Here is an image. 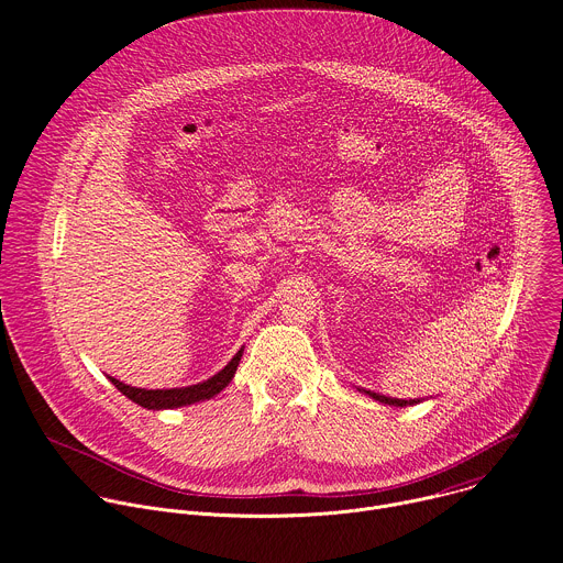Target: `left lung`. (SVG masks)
<instances>
[{
  "instance_id": "left-lung-1",
  "label": "left lung",
  "mask_w": 563,
  "mask_h": 563,
  "mask_svg": "<svg viewBox=\"0 0 563 563\" xmlns=\"http://www.w3.org/2000/svg\"><path fill=\"white\" fill-rule=\"evenodd\" d=\"M358 391H365V394H369L374 400H378V404H387V406H394V408H406V406H415V404H419V398L417 400H404V398H391V396H383V394H376V391H367V389H358Z\"/></svg>"
}]
</instances>
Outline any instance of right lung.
I'll list each match as a JSON object with an SVG mask.
<instances>
[{"mask_svg":"<svg viewBox=\"0 0 563 563\" xmlns=\"http://www.w3.org/2000/svg\"><path fill=\"white\" fill-rule=\"evenodd\" d=\"M240 356H243V347L238 350V354L211 378L198 383V385H187V387H172V389H144V387H131L124 385L122 380L109 376V380L126 396L131 398L133 404L146 408V410H174V408H185L191 404H198V400H207L213 398L216 394H220L233 378Z\"/></svg>","mask_w":563,"mask_h":563,"instance_id":"right-lung-1","label":"right lung"}]
</instances>
